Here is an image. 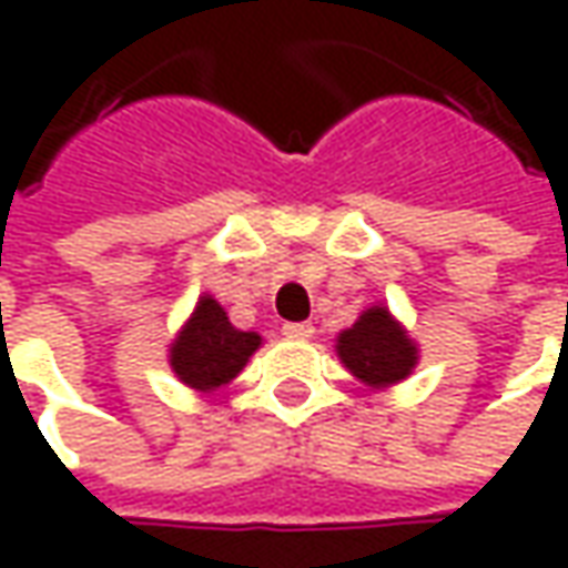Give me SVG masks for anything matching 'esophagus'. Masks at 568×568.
Here are the masks:
<instances>
[{"label": "esophagus", "mask_w": 568, "mask_h": 568, "mask_svg": "<svg viewBox=\"0 0 568 568\" xmlns=\"http://www.w3.org/2000/svg\"><path fill=\"white\" fill-rule=\"evenodd\" d=\"M284 335L294 341H310L316 335V325L313 322H291V325H284Z\"/></svg>", "instance_id": "1"}]
</instances>
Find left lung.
Masks as SVG:
<instances>
[{"label":"left lung","instance_id":"left-lung-1","mask_svg":"<svg viewBox=\"0 0 568 568\" xmlns=\"http://www.w3.org/2000/svg\"><path fill=\"white\" fill-rule=\"evenodd\" d=\"M335 351L344 369L369 388H392L420 363V344L407 335L385 303L363 310L351 328L338 332Z\"/></svg>","mask_w":568,"mask_h":568}]
</instances>
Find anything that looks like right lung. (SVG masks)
Wrapping results in <instances>:
<instances>
[{
    "label": "right lung",
    "instance_id": "1",
    "mask_svg": "<svg viewBox=\"0 0 568 568\" xmlns=\"http://www.w3.org/2000/svg\"><path fill=\"white\" fill-rule=\"evenodd\" d=\"M262 347L258 332H243L230 322L227 310L211 294L199 296L192 316L183 322L166 347V363L186 388L211 395L243 373V366Z\"/></svg>",
    "mask_w": 568,
    "mask_h": 568
}]
</instances>
